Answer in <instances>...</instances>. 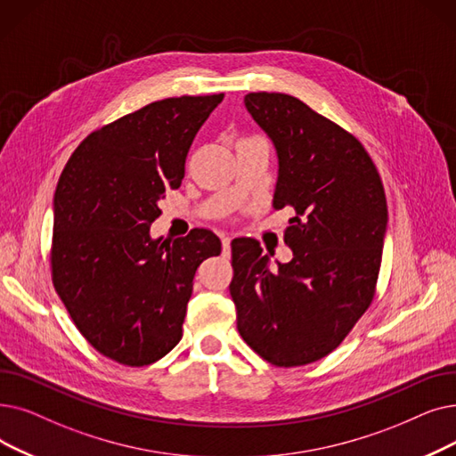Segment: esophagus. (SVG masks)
<instances>
[{
	"mask_svg": "<svg viewBox=\"0 0 456 456\" xmlns=\"http://www.w3.org/2000/svg\"><path fill=\"white\" fill-rule=\"evenodd\" d=\"M222 248H224V256H229L231 255V239L229 236H222Z\"/></svg>",
	"mask_w": 456,
	"mask_h": 456,
	"instance_id": "obj_1",
	"label": "esophagus"
}]
</instances>
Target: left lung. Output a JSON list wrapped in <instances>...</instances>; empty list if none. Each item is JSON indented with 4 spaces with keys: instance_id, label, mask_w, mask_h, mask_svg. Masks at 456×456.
<instances>
[{
    "instance_id": "8db88e82",
    "label": "left lung",
    "mask_w": 456,
    "mask_h": 456,
    "mask_svg": "<svg viewBox=\"0 0 456 456\" xmlns=\"http://www.w3.org/2000/svg\"><path fill=\"white\" fill-rule=\"evenodd\" d=\"M244 104L277 154L273 208L292 207L289 263L270 268L255 239H234L232 281L242 339L277 367L313 363L338 348L372 302L387 227L386 193L352 134L285 93Z\"/></svg>"
}]
</instances>
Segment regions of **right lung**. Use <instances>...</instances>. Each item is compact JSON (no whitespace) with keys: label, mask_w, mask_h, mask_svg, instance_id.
Instances as JSON below:
<instances>
[{"label":"right lung","mask_w":456,"mask_h":456,"mask_svg":"<svg viewBox=\"0 0 456 456\" xmlns=\"http://www.w3.org/2000/svg\"><path fill=\"white\" fill-rule=\"evenodd\" d=\"M224 93L164 98L93 132L53 195L52 280L70 319L106 358L151 365L183 338L193 275L222 253L208 229L152 239L160 200Z\"/></svg>","instance_id":"add662e5"}]
</instances>
